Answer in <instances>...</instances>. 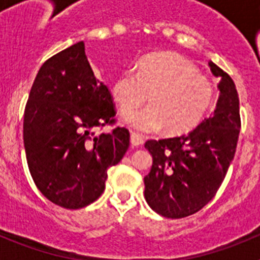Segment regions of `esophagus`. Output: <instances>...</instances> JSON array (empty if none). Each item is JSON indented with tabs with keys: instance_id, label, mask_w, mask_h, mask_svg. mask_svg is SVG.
<instances>
[{
	"instance_id": "obj_1",
	"label": "esophagus",
	"mask_w": 260,
	"mask_h": 260,
	"mask_svg": "<svg viewBox=\"0 0 260 260\" xmlns=\"http://www.w3.org/2000/svg\"><path fill=\"white\" fill-rule=\"evenodd\" d=\"M143 138H142L141 135L135 134V133H132V134H130V143H132L133 146H141V144H143Z\"/></svg>"
}]
</instances>
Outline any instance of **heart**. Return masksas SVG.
<instances>
[{
  "mask_svg": "<svg viewBox=\"0 0 260 260\" xmlns=\"http://www.w3.org/2000/svg\"><path fill=\"white\" fill-rule=\"evenodd\" d=\"M150 105L126 116L143 133L165 127L169 134L190 132L201 123L213 102V87L195 65L177 53H151L139 59L137 73L123 70L112 84V96L121 114L147 100Z\"/></svg>",
  "mask_w": 260,
  "mask_h": 260,
  "instance_id": "1",
  "label": "heart"
}]
</instances>
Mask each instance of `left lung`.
Returning <instances> with one entry per match:
<instances>
[{"instance_id":"left-lung-1","label":"left lung","mask_w":260,"mask_h":260,"mask_svg":"<svg viewBox=\"0 0 260 260\" xmlns=\"http://www.w3.org/2000/svg\"><path fill=\"white\" fill-rule=\"evenodd\" d=\"M219 100L213 114L192 132L160 141H147L152 155L144 177V198L158 215L181 219L198 212L221 186L236 153L241 128L240 99L233 79L212 61Z\"/></svg>"}]
</instances>
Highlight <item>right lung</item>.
<instances>
[{
	"label": "right lung",
	"instance_id": "obj_1",
	"mask_svg": "<svg viewBox=\"0 0 260 260\" xmlns=\"http://www.w3.org/2000/svg\"><path fill=\"white\" fill-rule=\"evenodd\" d=\"M109 88L96 79L79 41L43 63L29 91L23 141L32 180L52 203L83 208L103 194L107 171L130 144L126 127L96 133L116 123Z\"/></svg>",
	"mask_w": 260,
	"mask_h": 260
}]
</instances>
